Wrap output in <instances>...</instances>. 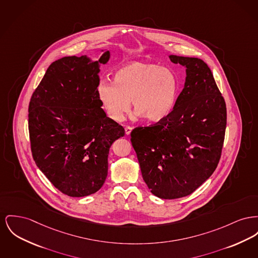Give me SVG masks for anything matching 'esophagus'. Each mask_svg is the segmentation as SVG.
<instances>
[{"mask_svg":"<svg viewBox=\"0 0 258 258\" xmlns=\"http://www.w3.org/2000/svg\"><path fill=\"white\" fill-rule=\"evenodd\" d=\"M132 131H133V128H132L131 126H126V127L124 128V132H125V135H126V136H130V135L132 134Z\"/></svg>","mask_w":258,"mask_h":258,"instance_id":"1","label":"esophagus"}]
</instances>
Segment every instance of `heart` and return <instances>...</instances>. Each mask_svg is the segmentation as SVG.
<instances>
[{"instance_id": "obj_1", "label": "heart", "mask_w": 258, "mask_h": 258, "mask_svg": "<svg viewBox=\"0 0 258 258\" xmlns=\"http://www.w3.org/2000/svg\"><path fill=\"white\" fill-rule=\"evenodd\" d=\"M180 90L177 75L171 69L149 62H130L117 69L113 84L101 82L97 97L107 116L121 121L131 109L152 122L164 121L173 112Z\"/></svg>"}]
</instances>
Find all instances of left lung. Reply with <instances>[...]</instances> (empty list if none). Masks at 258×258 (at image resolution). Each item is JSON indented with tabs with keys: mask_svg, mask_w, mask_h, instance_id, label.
Segmentation results:
<instances>
[{
	"mask_svg": "<svg viewBox=\"0 0 258 258\" xmlns=\"http://www.w3.org/2000/svg\"><path fill=\"white\" fill-rule=\"evenodd\" d=\"M186 69L171 115L137 127L132 144L152 194L178 199L193 193L218 165L226 128V104L209 66L196 57L169 55Z\"/></svg>",
	"mask_w": 258,
	"mask_h": 258,
	"instance_id": "obj_1",
	"label": "left lung"
}]
</instances>
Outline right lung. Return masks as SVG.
<instances>
[{
  "label": "right lung",
  "instance_id": "right-lung-1",
  "mask_svg": "<svg viewBox=\"0 0 258 258\" xmlns=\"http://www.w3.org/2000/svg\"><path fill=\"white\" fill-rule=\"evenodd\" d=\"M88 55L66 56L49 65L29 103L28 126L33 159L63 194L85 197L106 180L111 145L124 136L107 117L97 97L100 64Z\"/></svg>",
  "mask_w": 258,
  "mask_h": 258
}]
</instances>
